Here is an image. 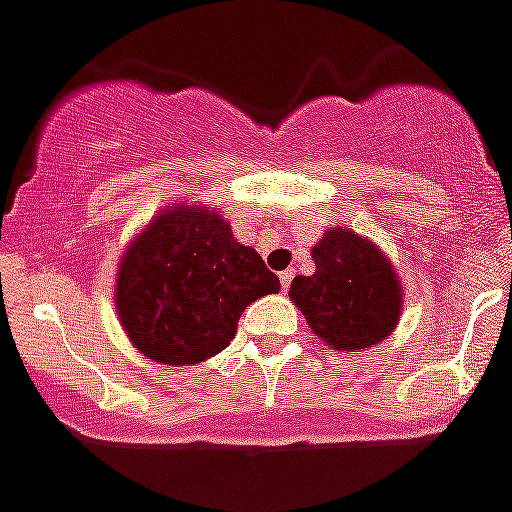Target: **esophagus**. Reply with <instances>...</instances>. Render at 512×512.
Returning <instances> with one entry per match:
<instances>
[{
	"label": "esophagus",
	"mask_w": 512,
	"mask_h": 512,
	"mask_svg": "<svg viewBox=\"0 0 512 512\" xmlns=\"http://www.w3.org/2000/svg\"><path fill=\"white\" fill-rule=\"evenodd\" d=\"M278 278H281V289H283V291H289L291 278H294V270H283V273H281V276H278Z\"/></svg>",
	"instance_id": "obj_1"
}]
</instances>
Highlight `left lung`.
Returning <instances> with one entry per match:
<instances>
[{"instance_id":"obj_1","label":"left lung","mask_w":512,"mask_h":512,"mask_svg":"<svg viewBox=\"0 0 512 512\" xmlns=\"http://www.w3.org/2000/svg\"><path fill=\"white\" fill-rule=\"evenodd\" d=\"M315 273L296 276L289 296L317 338L336 351L369 349L398 325L401 281L382 249L349 229H328L312 247Z\"/></svg>"}]
</instances>
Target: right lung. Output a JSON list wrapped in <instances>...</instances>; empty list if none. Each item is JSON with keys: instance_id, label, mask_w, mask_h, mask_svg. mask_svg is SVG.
<instances>
[{"instance_id": "1", "label": "right lung", "mask_w": 512, "mask_h": 512, "mask_svg": "<svg viewBox=\"0 0 512 512\" xmlns=\"http://www.w3.org/2000/svg\"><path fill=\"white\" fill-rule=\"evenodd\" d=\"M278 289L276 273L216 210L174 203L124 249L117 315L140 354L190 367L221 354L244 309Z\"/></svg>"}]
</instances>
